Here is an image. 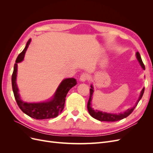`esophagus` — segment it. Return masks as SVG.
<instances>
[{"label": "esophagus", "instance_id": "1", "mask_svg": "<svg viewBox=\"0 0 153 153\" xmlns=\"http://www.w3.org/2000/svg\"><path fill=\"white\" fill-rule=\"evenodd\" d=\"M89 75H88V74H87V73H83V74H82V75L80 76V80L81 81V82H85V80H87V79H89Z\"/></svg>", "mask_w": 153, "mask_h": 153}]
</instances>
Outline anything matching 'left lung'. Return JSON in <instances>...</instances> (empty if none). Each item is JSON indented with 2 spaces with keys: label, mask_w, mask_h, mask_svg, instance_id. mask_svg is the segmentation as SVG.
I'll return each instance as SVG.
<instances>
[{
  "label": "left lung",
  "mask_w": 153,
  "mask_h": 153,
  "mask_svg": "<svg viewBox=\"0 0 153 153\" xmlns=\"http://www.w3.org/2000/svg\"><path fill=\"white\" fill-rule=\"evenodd\" d=\"M136 57L138 60V62H139L140 65L141 66V67L143 68V69H145V66L142 61V59L139 52H137L136 53ZM144 89H145V87H143L140 92V94L139 97H138L137 101H136L135 106H133L131 108H128L127 110H126L124 112H121L118 114H113V113H107L105 112H103V111H101V110H94L92 107L91 102H92V94H93V92H94V87L91 84V89H90V96H89V101H88L87 103L88 112H89V114L92 117L100 121L114 122V121H119V120L123 119L124 118L127 117L129 114H131L132 113L133 110L135 109V108L137 106L138 102H139V101L141 100L143 94V92H144Z\"/></svg>",
  "instance_id": "1"
}]
</instances>
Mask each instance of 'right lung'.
Listing matches in <instances>:
<instances>
[{"label": "right lung", "mask_w": 153, "mask_h": 153, "mask_svg": "<svg viewBox=\"0 0 153 153\" xmlns=\"http://www.w3.org/2000/svg\"><path fill=\"white\" fill-rule=\"evenodd\" d=\"M31 39L27 41L24 50L18 55L14 66L13 73L11 77L12 88L16 103L23 112L35 119H47L57 117L64 107L66 97L68 91L76 85L77 82L74 78L64 79L55 91L52 98L47 101L38 103H29L22 100L19 89L16 84L18 71V63L24 59L26 51L30 43Z\"/></svg>", "instance_id": "right-lung-1"}]
</instances>
